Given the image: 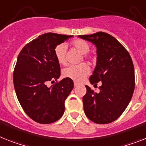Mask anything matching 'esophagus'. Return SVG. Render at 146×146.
Listing matches in <instances>:
<instances>
[{
    "mask_svg": "<svg viewBox=\"0 0 146 146\" xmlns=\"http://www.w3.org/2000/svg\"><path fill=\"white\" fill-rule=\"evenodd\" d=\"M74 86H77L78 85V83H77V82L74 81Z\"/></svg>",
    "mask_w": 146,
    "mask_h": 146,
    "instance_id": "esophagus-1",
    "label": "esophagus"
}]
</instances>
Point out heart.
I'll list each match as a JSON object with an SVG mask.
<instances>
[{
  "label": "heart",
  "instance_id": "obj_1",
  "mask_svg": "<svg viewBox=\"0 0 146 146\" xmlns=\"http://www.w3.org/2000/svg\"><path fill=\"white\" fill-rule=\"evenodd\" d=\"M71 45L81 54H84V59L89 62H93L96 61V56L90 54H86L90 50V44L86 41L82 39H75L71 42ZM66 48L63 44H58L54 48V56L60 64L66 63ZM90 72V68L86 63H81L78 66H70L66 67L62 71V75L66 78H69L76 81L83 80Z\"/></svg>",
  "mask_w": 146,
  "mask_h": 146
}]
</instances>
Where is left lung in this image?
Wrapping results in <instances>:
<instances>
[{
	"instance_id": "1",
	"label": "left lung",
	"mask_w": 146,
	"mask_h": 146,
	"mask_svg": "<svg viewBox=\"0 0 146 146\" xmlns=\"http://www.w3.org/2000/svg\"><path fill=\"white\" fill-rule=\"evenodd\" d=\"M79 37L90 41L97 48V63L90 80L102 86L96 92L86 86L83 97L85 114L95 123L113 122L123 113L135 87L132 59L125 47L113 36L104 32Z\"/></svg>"
}]
</instances>
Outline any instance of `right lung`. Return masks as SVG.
<instances>
[{"mask_svg":"<svg viewBox=\"0 0 146 146\" xmlns=\"http://www.w3.org/2000/svg\"><path fill=\"white\" fill-rule=\"evenodd\" d=\"M73 36L48 33L27 43L19 53L14 72L15 93L24 111L33 121L50 124L62 117L65 100L74 83L60 76V66L54 56L56 45ZM56 83L48 88L46 84Z\"/></svg>","mask_w":146,"mask_h":146,"instance_id":"add662e5","label":"right lung"}]
</instances>
